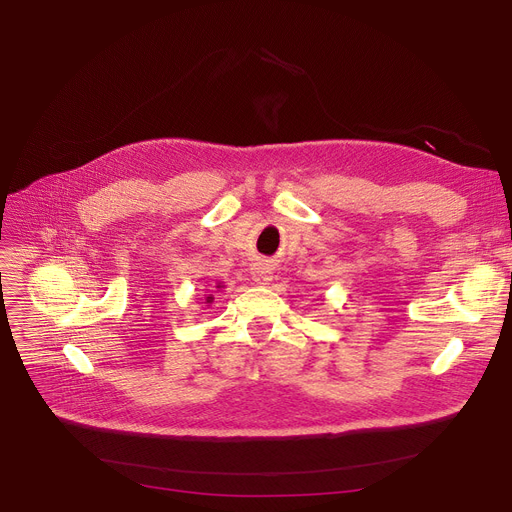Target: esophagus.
Listing matches in <instances>:
<instances>
[{
  "mask_svg": "<svg viewBox=\"0 0 512 512\" xmlns=\"http://www.w3.org/2000/svg\"><path fill=\"white\" fill-rule=\"evenodd\" d=\"M253 280H255V284H270L272 282V267H270V263H265V261H259V263H255L253 265Z\"/></svg>",
  "mask_w": 512,
  "mask_h": 512,
  "instance_id": "1",
  "label": "esophagus"
}]
</instances>
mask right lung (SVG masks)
<instances>
[{
	"mask_svg": "<svg viewBox=\"0 0 512 512\" xmlns=\"http://www.w3.org/2000/svg\"><path fill=\"white\" fill-rule=\"evenodd\" d=\"M220 288V286H218ZM205 303H213V297H211V294H209V297H205Z\"/></svg>",
	"mask_w": 512,
	"mask_h": 512,
	"instance_id": "obj_1",
	"label": "right lung"
}]
</instances>
